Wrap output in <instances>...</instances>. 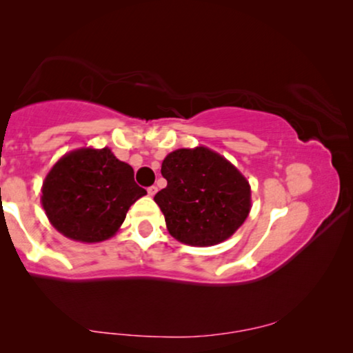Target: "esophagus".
<instances>
[{
	"label": "esophagus",
	"instance_id": "esophagus-1",
	"mask_svg": "<svg viewBox=\"0 0 353 353\" xmlns=\"http://www.w3.org/2000/svg\"><path fill=\"white\" fill-rule=\"evenodd\" d=\"M155 193H157V187H155V185H151V187H148V194L149 196H154Z\"/></svg>",
	"mask_w": 353,
	"mask_h": 353
}]
</instances>
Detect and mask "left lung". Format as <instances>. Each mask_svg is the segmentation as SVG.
<instances>
[{
	"label": "left lung",
	"instance_id": "1",
	"mask_svg": "<svg viewBox=\"0 0 353 353\" xmlns=\"http://www.w3.org/2000/svg\"><path fill=\"white\" fill-rule=\"evenodd\" d=\"M168 185L154 196L177 241L213 246L236 232L250 210V187L223 155L199 146L177 149L162 163Z\"/></svg>",
	"mask_w": 353,
	"mask_h": 353
}]
</instances>
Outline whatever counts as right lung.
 Returning <instances> with one entry per match:
<instances>
[{
    "label": "right lung",
    "mask_w": 353,
    "mask_h": 353,
    "mask_svg": "<svg viewBox=\"0 0 353 353\" xmlns=\"http://www.w3.org/2000/svg\"><path fill=\"white\" fill-rule=\"evenodd\" d=\"M146 194L134 181L132 166L109 148H82L52 166L41 188L48 219L71 240H109L123 224L129 207Z\"/></svg>",
    "instance_id": "add662e5"
}]
</instances>
